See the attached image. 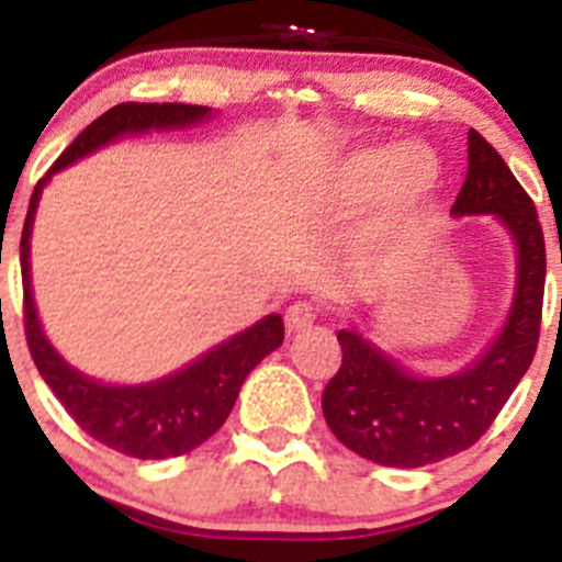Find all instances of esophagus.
<instances>
[{"mask_svg":"<svg viewBox=\"0 0 562 562\" xmlns=\"http://www.w3.org/2000/svg\"><path fill=\"white\" fill-rule=\"evenodd\" d=\"M317 321V306L310 301H295V304L286 310V329L290 331H304L310 329Z\"/></svg>","mask_w":562,"mask_h":562,"instance_id":"obj_1","label":"esophagus"}]
</instances>
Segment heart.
I'll return each mask as SVG.
<instances>
[{
    "instance_id": "1",
    "label": "heart",
    "mask_w": 562,
    "mask_h": 562,
    "mask_svg": "<svg viewBox=\"0 0 562 562\" xmlns=\"http://www.w3.org/2000/svg\"><path fill=\"white\" fill-rule=\"evenodd\" d=\"M394 179L401 190H414V194L402 198L393 191ZM441 186V162L436 151L425 143H396L389 151L382 148H362L346 160L340 171V200L346 205L374 196L380 225L391 222L405 207H422L436 196Z\"/></svg>"
}]
</instances>
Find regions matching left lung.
<instances>
[{
	"instance_id": "8db88e82",
	"label": "left lung",
	"mask_w": 562,
	"mask_h": 562,
	"mask_svg": "<svg viewBox=\"0 0 562 562\" xmlns=\"http://www.w3.org/2000/svg\"><path fill=\"white\" fill-rule=\"evenodd\" d=\"M467 180L453 216L493 213L518 250L515 301L493 346L459 374L414 376L357 329H340L342 362L324 391L331 434L382 467H425L473 448L532 366L540 337L546 245L535 202L501 154L470 128Z\"/></svg>"
}]
</instances>
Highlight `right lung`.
Listing matches in <instances>:
<instances>
[{"instance_id":"add662e5","label":"right lung","mask_w":562,"mask_h":562,"mask_svg":"<svg viewBox=\"0 0 562 562\" xmlns=\"http://www.w3.org/2000/svg\"><path fill=\"white\" fill-rule=\"evenodd\" d=\"M207 114L211 109L191 106V103H117L98 121L89 123L76 140L64 148L47 177L33 188L27 216H24L19 256H22L24 335H27L30 357L49 391L76 419L78 428L132 459H171V456L191 453L202 441L211 439L225 425L247 374L284 342V321L281 315H267L265 321L238 331L222 346H213L191 366L157 382L103 385L67 366L44 337L36 304H33V290H30V231H33L38 196L56 171L72 166L123 134L191 126V123L205 121Z\"/></svg>"}]
</instances>
